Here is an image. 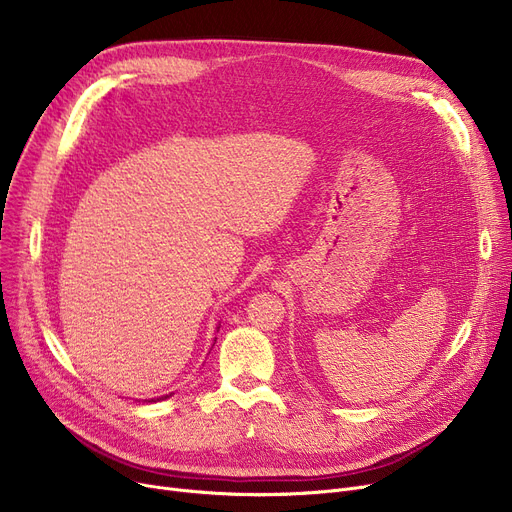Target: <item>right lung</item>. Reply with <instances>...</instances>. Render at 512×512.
<instances>
[{
    "label": "right lung",
    "mask_w": 512,
    "mask_h": 512,
    "mask_svg": "<svg viewBox=\"0 0 512 512\" xmlns=\"http://www.w3.org/2000/svg\"><path fill=\"white\" fill-rule=\"evenodd\" d=\"M170 396H172V394H170ZM170 396L166 394V396H161V398H151V400H164V398H170Z\"/></svg>",
    "instance_id": "right-lung-1"
}]
</instances>
